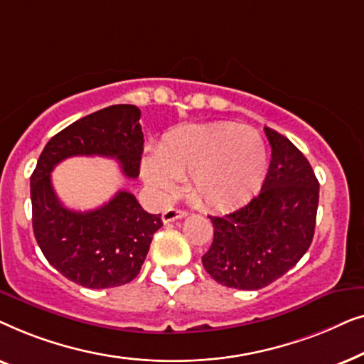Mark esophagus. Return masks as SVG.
I'll list each match as a JSON object with an SVG mask.
<instances>
[{
  "mask_svg": "<svg viewBox=\"0 0 364 364\" xmlns=\"http://www.w3.org/2000/svg\"><path fill=\"white\" fill-rule=\"evenodd\" d=\"M183 217H187L186 210H178V208H167V210L162 213V222L168 223V222H173V220H177V218H183Z\"/></svg>",
  "mask_w": 364,
  "mask_h": 364,
  "instance_id": "34e87169",
  "label": "esophagus"
}]
</instances>
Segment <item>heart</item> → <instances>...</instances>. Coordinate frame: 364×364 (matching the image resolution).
<instances>
[{
  "label": "heart",
  "mask_w": 364,
  "mask_h": 364,
  "mask_svg": "<svg viewBox=\"0 0 364 364\" xmlns=\"http://www.w3.org/2000/svg\"><path fill=\"white\" fill-rule=\"evenodd\" d=\"M142 162V177L167 197L176 178L188 176V192L207 208L235 207L260 188L267 172V147L260 134L247 126L213 122L176 127Z\"/></svg>",
  "instance_id": "heart-1"
}]
</instances>
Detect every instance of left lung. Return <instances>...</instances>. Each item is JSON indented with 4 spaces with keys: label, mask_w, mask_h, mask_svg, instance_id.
I'll list each match as a JSON object with an SVG mask.
<instances>
[{
    "label": "left lung",
    "mask_w": 364,
    "mask_h": 364,
    "mask_svg": "<svg viewBox=\"0 0 364 364\" xmlns=\"http://www.w3.org/2000/svg\"><path fill=\"white\" fill-rule=\"evenodd\" d=\"M272 161L262 191L247 205L210 217L213 242L202 257L213 280L260 290L300 262L315 233L320 183L306 157L285 136L265 127Z\"/></svg>",
    "instance_id": "obj_1"
}]
</instances>
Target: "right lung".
Segmentation results:
<instances>
[{
    "mask_svg": "<svg viewBox=\"0 0 364 364\" xmlns=\"http://www.w3.org/2000/svg\"><path fill=\"white\" fill-rule=\"evenodd\" d=\"M139 119L141 111L132 104L79 119L51 137L31 176L33 232L43 255L68 280L92 290L126 285L139 275L154 233L162 227L161 213L144 210L127 191L94 210H69L54 192L51 172L68 157L101 156L136 178L144 151Z\"/></svg>",
    "mask_w": 364,
    "mask_h": 364,
    "instance_id": "add662e5",
    "label": "right lung"
}]
</instances>
